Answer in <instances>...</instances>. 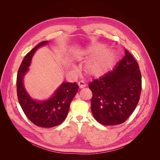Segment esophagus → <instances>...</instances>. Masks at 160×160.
Here are the masks:
<instances>
[{
  "instance_id": "34e87169",
  "label": "esophagus",
  "mask_w": 160,
  "mask_h": 160,
  "mask_svg": "<svg viewBox=\"0 0 160 160\" xmlns=\"http://www.w3.org/2000/svg\"><path fill=\"white\" fill-rule=\"evenodd\" d=\"M78 85H79V88H85V87H86V84H85V83L84 81H79V83H78Z\"/></svg>"
}]
</instances>
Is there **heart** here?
Segmentation results:
<instances>
[{"label":"heart","mask_w":160,"mask_h":160,"mask_svg":"<svg viewBox=\"0 0 160 160\" xmlns=\"http://www.w3.org/2000/svg\"><path fill=\"white\" fill-rule=\"evenodd\" d=\"M105 51L103 46L90 47L85 51V57L91 59L85 65V71L93 77H99L108 72L113 67L115 54L111 51Z\"/></svg>","instance_id":"obj_1"}]
</instances>
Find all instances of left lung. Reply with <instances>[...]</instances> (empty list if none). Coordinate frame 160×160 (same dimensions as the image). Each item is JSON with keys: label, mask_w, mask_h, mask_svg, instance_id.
<instances>
[{"label": "left lung", "mask_w": 160, "mask_h": 160, "mask_svg": "<svg viewBox=\"0 0 160 160\" xmlns=\"http://www.w3.org/2000/svg\"><path fill=\"white\" fill-rule=\"evenodd\" d=\"M93 93L91 111L95 119L104 125L123 123L139 102L142 75L138 62L125 50V56L112 71L89 84Z\"/></svg>", "instance_id": "8db88e82"}]
</instances>
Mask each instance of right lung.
Returning a JSON list of instances; mask_svg holds the SVG:
<instances>
[{
  "label": "right lung",
  "mask_w": 160,
  "mask_h": 160,
  "mask_svg": "<svg viewBox=\"0 0 160 160\" xmlns=\"http://www.w3.org/2000/svg\"><path fill=\"white\" fill-rule=\"evenodd\" d=\"M47 42L45 41L38 43L27 53L19 67L17 77V97L22 111L32 123L42 128H52L63 122L68 114L71 101L79 89L76 82L62 83L52 97L44 101L34 100L27 93L23 85L24 75L28 70L34 53Z\"/></svg>",
  "instance_id": "right-lung-1"
}]
</instances>
